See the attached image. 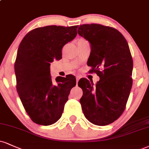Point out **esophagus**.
Here are the masks:
<instances>
[{
  "mask_svg": "<svg viewBox=\"0 0 149 149\" xmlns=\"http://www.w3.org/2000/svg\"><path fill=\"white\" fill-rule=\"evenodd\" d=\"M76 82H78V80H80V77L79 76H76Z\"/></svg>",
  "mask_w": 149,
  "mask_h": 149,
  "instance_id": "1",
  "label": "esophagus"
}]
</instances>
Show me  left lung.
Here are the masks:
<instances>
[{
    "mask_svg": "<svg viewBox=\"0 0 149 149\" xmlns=\"http://www.w3.org/2000/svg\"><path fill=\"white\" fill-rule=\"evenodd\" d=\"M78 35L91 44L87 65L100 80L96 85L86 78L78 82L85 117L97 126L116 121L126 108L132 85L133 62L128 42L115 28L101 24H83Z\"/></svg>",
    "mask_w": 149,
    "mask_h": 149,
    "instance_id": "1",
    "label": "left lung"
}]
</instances>
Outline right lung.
Returning <instances> with one entry per match:
<instances>
[{"mask_svg":"<svg viewBox=\"0 0 149 149\" xmlns=\"http://www.w3.org/2000/svg\"><path fill=\"white\" fill-rule=\"evenodd\" d=\"M78 26L35 28L23 37L14 64L17 90L33 122L43 126L60 119L70 91L76 85L73 75L57 77L54 84L51 62L62 58V49L77 35Z\"/></svg>","mask_w":149,"mask_h":149,"instance_id":"obj_1","label":"right lung"}]
</instances>
